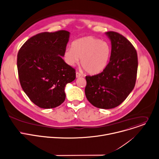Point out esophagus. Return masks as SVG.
<instances>
[{
  "label": "esophagus",
  "mask_w": 159,
  "mask_h": 159,
  "mask_svg": "<svg viewBox=\"0 0 159 159\" xmlns=\"http://www.w3.org/2000/svg\"><path fill=\"white\" fill-rule=\"evenodd\" d=\"M76 78H80V77H81V75L80 74V73H76Z\"/></svg>",
  "instance_id": "1"
}]
</instances>
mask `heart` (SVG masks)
I'll return each instance as SVG.
<instances>
[{
  "instance_id": "obj_1",
  "label": "heart",
  "mask_w": 159,
  "mask_h": 159,
  "mask_svg": "<svg viewBox=\"0 0 159 159\" xmlns=\"http://www.w3.org/2000/svg\"><path fill=\"white\" fill-rule=\"evenodd\" d=\"M111 47L104 41L93 37H85L75 40L71 47H67L64 52L65 62L74 66L79 63L90 75L102 72L110 60Z\"/></svg>"
}]
</instances>
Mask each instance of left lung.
I'll list each match as a JSON object with an SVG mask.
<instances>
[{
  "label": "left lung",
  "instance_id": "8db88e82",
  "mask_svg": "<svg viewBox=\"0 0 159 159\" xmlns=\"http://www.w3.org/2000/svg\"><path fill=\"white\" fill-rule=\"evenodd\" d=\"M111 42L110 61L101 73L86 76V97L97 108L117 107L133 90L138 69L137 52L131 43L122 34L105 33Z\"/></svg>",
  "mask_w": 159,
  "mask_h": 159
}]
</instances>
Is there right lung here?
<instances>
[{
  "label": "right lung",
  "mask_w": 159,
  "mask_h": 159,
  "mask_svg": "<svg viewBox=\"0 0 159 159\" xmlns=\"http://www.w3.org/2000/svg\"><path fill=\"white\" fill-rule=\"evenodd\" d=\"M70 33L44 32L21 47L17 66L21 86L31 101L40 108L58 107L66 98L65 86L76 78L75 69L62 57Z\"/></svg>",
  "instance_id": "obj_1"
}]
</instances>
